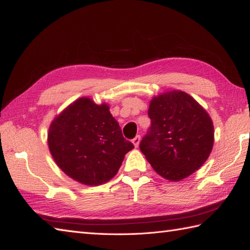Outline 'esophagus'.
<instances>
[{
  "label": "esophagus",
  "mask_w": 250,
  "mask_h": 250,
  "mask_svg": "<svg viewBox=\"0 0 250 250\" xmlns=\"http://www.w3.org/2000/svg\"><path fill=\"white\" fill-rule=\"evenodd\" d=\"M140 141H141V136L140 135H136L135 138L132 140V143L135 146V147H139V144H140Z\"/></svg>",
  "instance_id": "obj_1"
}]
</instances>
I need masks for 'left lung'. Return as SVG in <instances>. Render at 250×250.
<instances>
[{
    "label": "left lung",
    "instance_id": "obj_1",
    "mask_svg": "<svg viewBox=\"0 0 250 250\" xmlns=\"http://www.w3.org/2000/svg\"><path fill=\"white\" fill-rule=\"evenodd\" d=\"M148 117L151 125L140 149L156 172L180 181L202 167L213 146V124L192 96L177 90L155 96Z\"/></svg>",
    "mask_w": 250,
    "mask_h": 250
}]
</instances>
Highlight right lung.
Here are the masks:
<instances>
[{
    "mask_svg": "<svg viewBox=\"0 0 250 250\" xmlns=\"http://www.w3.org/2000/svg\"><path fill=\"white\" fill-rule=\"evenodd\" d=\"M47 143L54 160L68 177L85 185L114 178L134 145L122 135L107 104L81 97L52 121Z\"/></svg>",
    "mask_w": 250,
    "mask_h": 250,
    "instance_id": "right-lung-1",
    "label": "right lung"
}]
</instances>
